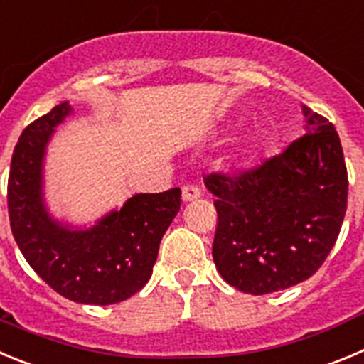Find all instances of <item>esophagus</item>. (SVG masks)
<instances>
[{
	"label": "esophagus",
	"mask_w": 364,
	"mask_h": 364,
	"mask_svg": "<svg viewBox=\"0 0 364 364\" xmlns=\"http://www.w3.org/2000/svg\"><path fill=\"white\" fill-rule=\"evenodd\" d=\"M199 196H201V190H199L198 186L194 185L183 186V199H185V201H194V199H198Z\"/></svg>",
	"instance_id": "1"
}]
</instances>
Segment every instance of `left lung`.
<instances>
[{
    "mask_svg": "<svg viewBox=\"0 0 364 364\" xmlns=\"http://www.w3.org/2000/svg\"><path fill=\"white\" fill-rule=\"evenodd\" d=\"M309 132L241 172H210L218 212L212 255L241 292L263 296L312 277L337 241L348 174L336 129L303 107Z\"/></svg>",
    "mask_w": 364,
    "mask_h": 364,
    "instance_id": "8db88e82",
    "label": "left lung"
}]
</instances>
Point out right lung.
<instances>
[{"label": "right lung", "mask_w": 364, "mask_h": 364, "mask_svg": "<svg viewBox=\"0 0 364 364\" xmlns=\"http://www.w3.org/2000/svg\"><path fill=\"white\" fill-rule=\"evenodd\" d=\"M61 103L23 130L12 154L6 203L23 257L52 290L85 304H112L139 292L152 276L163 234L181 206V190L137 194L87 232L55 225L41 203V159Z\"/></svg>", "instance_id": "1"}]
</instances>
